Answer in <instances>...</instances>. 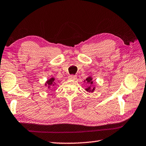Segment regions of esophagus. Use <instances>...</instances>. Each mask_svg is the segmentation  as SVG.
Instances as JSON below:
<instances>
[{
    "label": "esophagus",
    "mask_w": 146,
    "mask_h": 146,
    "mask_svg": "<svg viewBox=\"0 0 146 146\" xmlns=\"http://www.w3.org/2000/svg\"><path fill=\"white\" fill-rule=\"evenodd\" d=\"M69 78H70V79L76 80V75H70Z\"/></svg>",
    "instance_id": "34e87169"
}]
</instances>
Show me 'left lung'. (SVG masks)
I'll return each mask as SVG.
<instances>
[{"instance_id":"1","label":"left lung","mask_w":146,"mask_h":146,"mask_svg":"<svg viewBox=\"0 0 146 146\" xmlns=\"http://www.w3.org/2000/svg\"><path fill=\"white\" fill-rule=\"evenodd\" d=\"M84 82H86L90 85L87 88H85V90L89 93L94 92L95 87V86H93V83H94V81H93V78L92 77V76L87 77V78H86V80H84Z\"/></svg>"}]
</instances>
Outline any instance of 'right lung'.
I'll list each match as a JSON object with an SVG mask.
<instances>
[{"instance_id":"obj_1","label":"right lung","mask_w":146,"mask_h":146,"mask_svg":"<svg viewBox=\"0 0 146 146\" xmlns=\"http://www.w3.org/2000/svg\"><path fill=\"white\" fill-rule=\"evenodd\" d=\"M56 85V80L54 77H51V78L48 79L44 83V86H47L48 89L51 88V86H54Z\"/></svg>"}]
</instances>
